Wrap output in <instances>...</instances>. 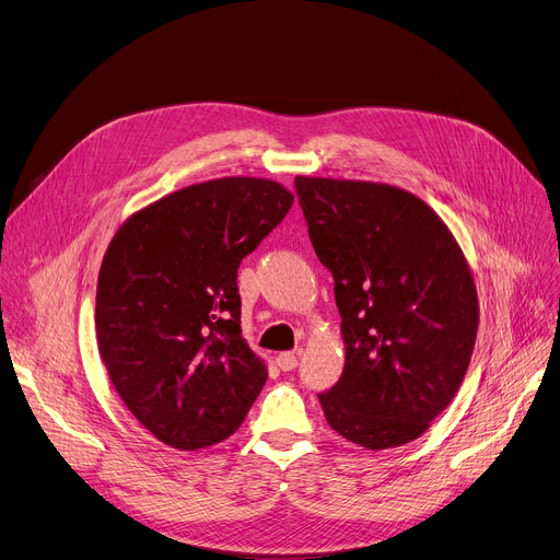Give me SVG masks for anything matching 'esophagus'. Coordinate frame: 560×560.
<instances>
[{
	"label": "esophagus",
	"instance_id": "esophagus-1",
	"mask_svg": "<svg viewBox=\"0 0 560 560\" xmlns=\"http://www.w3.org/2000/svg\"><path fill=\"white\" fill-rule=\"evenodd\" d=\"M298 359H300V351H283V354L277 357V365L283 372H290V370L298 368Z\"/></svg>",
	"mask_w": 560,
	"mask_h": 560
}]
</instances>
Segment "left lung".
I'll return each instance as SVG.
<instances>
[{
    "label": "left lung",
    "mask_w": 560,
    "mask_h": 560,
    "mask_svg": "<svg viewBox=\"0 0 560 560\" xmlns=\"http://www.w3.org/2000/svg\"><path fill=\"white\" fill-rule=\"evenodd\" d=\"M331 270L345 370L319 395L329 427L378 452L420 438L458 393L479 329L469 262L450 226L397 186L295 176Z\"/></svg>",
    "instance_id": "obj_1"
}]
</instances>
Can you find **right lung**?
<instances>
[{"label": "right lung", "mask_w": 560, "mask_h": 560, "mask_svg": "<svg viewBox=\"0 0 560 560\" xmlns=\"http://www.w3.org/2000/svg\"><path fill=\"white\" fill-rule=\"evenodd\" d=\"M295 195L258 176L170 192L115 231L97 279L104 368L133 418L161 443H222L268 378L241 336L235 277Z\"/></svg>", "instance_id": "add662e5"}]
</instances>
